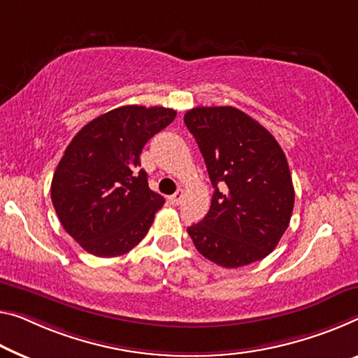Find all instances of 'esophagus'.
Masks as SVG:
<instances>
[{
    "label": "esophagus",
    "instance_id": "obj_1",
    "mask_svg": "<svg viewBox=\"0 0 358 358\" xmlns=\"http://www.w3.org/2000/svg\"><path fill=\"white\" fill-rule=\"evenodd\" d=\"M182 198H184V190L178 189V192H176L174 195L169 196V201H171V205L178 206V205H180V201H182Z\"/></svg>",
    "mask_w": 358,
    "mask_h": 358
}]
</instances>
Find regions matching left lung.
<instances>
[{
    "instance_id": "1",
    "label": "left lung",
    "mask_w": 358,
    "mask_h": 358,
    "mask_svg": "<svg viewBox=\"0 0 358 358\" xmlns=\"http://www.w3.org/2000/svg\"><path fill=\"white\" fill-rule=\"evenodd\" d=\"M184 123L214 187L210 211L187 229L195 248L227 268L264 259L288 229L294 206L282 147L262 124L235 107L192 108Z\"/></svg>"
}]
</instances>
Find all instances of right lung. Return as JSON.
I'll return each instance as SVG.
<instances>
[{
	"instance_id": "1",
	"label": "right lung",
	"mask_w": 358,
	"mask_h": 358,
	"mask_svg": "<svg viewBox=\"0 0 358 358\" xmlns=\"http://www.w3.org/2000/svg\"><path fill=\"white\" fill-rule=\"evenodd\" d=\"M174 118L173 108L118 107L83 126L65 148L51 200L65 232L85 251L122 256L147 235L164 198L148 189L139 157Z\"/></svg>"
}]
</instances>
